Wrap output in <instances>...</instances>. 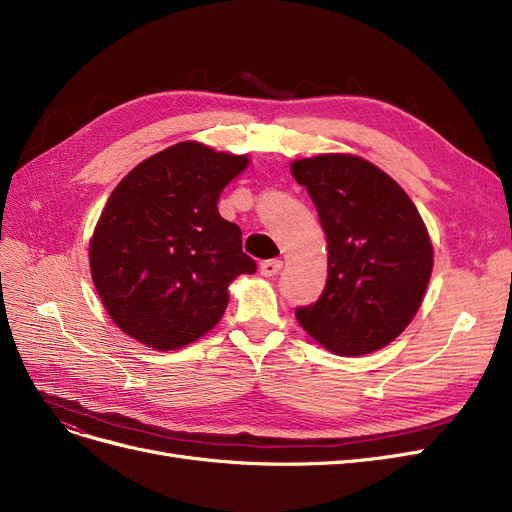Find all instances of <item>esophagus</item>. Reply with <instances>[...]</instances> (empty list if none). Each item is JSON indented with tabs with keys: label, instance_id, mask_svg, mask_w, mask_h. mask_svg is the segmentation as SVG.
<instances>
[{
	"label": "esophagus",
	"instance_id": "obj_1",
	"mask_svg": "<svg viewBox=\"0 0 512 512\" xmlns=\"http://www.w3.org/2000/svg\"><path fill=\"white\" fill-rule=\"evenodd\" d=\"M282 270V261L280 259H268V261H261V266H259V272H261V276H276L278 272Z\"/></svg>",
	"mask_w": 512,
	"mask_h": 512
}]
</instances>
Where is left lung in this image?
I'll return each mask as SVG.
<instances>
[{
	"label": "left lung",
	"mask_w": 512,
	"mask_h": 512,
	"mask_svg": "<svg viewBox=\"0 0 512 512\" xmlns=\"http://www.w3.org/2000/svg\"><path fill=\"white\" fill-rule=\"evenodd\" d=\"M291 173L327 234L329 278L299 325L339 356L388 346L418 312L432 274V242L403 187L350 154L295 160Z\"/></svg>",
	"instance_id": "8db88e82"
}]
</instances>
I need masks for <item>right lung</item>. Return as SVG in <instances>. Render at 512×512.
Instances as JSON below:
<instances>
[{
  "mask_svg": "<svg viewBox=\"0 0 512 512\" xmlns=\"http://www.w3.org/2000/svg\"><path fill=\"white\" fill-rule=\"evenodd\" d=\"M246 164V156L183 141L113 189L90 240V274L126 335L156 350L192 344L221 320L230 282L257 272L240 227L217 208Z\"/></svg>",
  "mask_w": 512,
  "mask_h": 512,
  "instance_id": "obj_1",
  "label": "right lung"
}]
</instances>
